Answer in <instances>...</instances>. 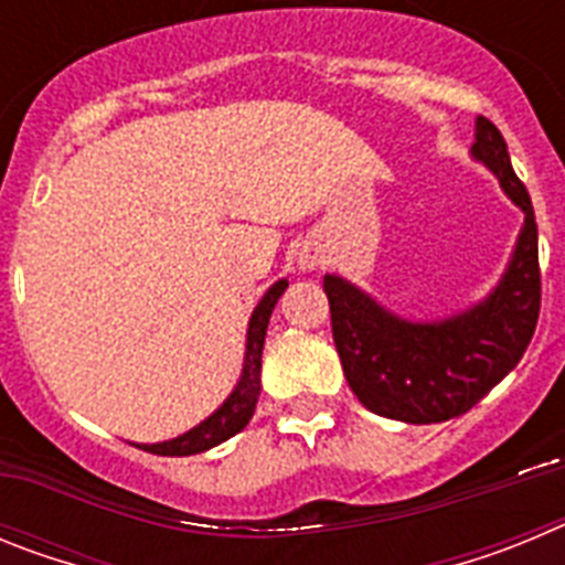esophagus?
<instances>
[{"instance_id":"34e87169","label":"esophagus","mask_w":565,"mask_h":565,"mask_svg":"<svg viewBox=\"0 0 565 565\" xmlns=\"http://www.w3.org/2000/svg\"><path fill=\"white\" fill-rule=\"evenodd\" d=\"M317 263H319L317 254H311V252L299 254V266H302V268H313V266H317Z\"/></svg>"}]
</instances>
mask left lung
Masks as SVG:
<instances>
[{
  "instance_id": "left-lung-1",
  "label": "left lung",
  "mask_w": 565,
  "mask_h": 565,
  "mask_svg": "<svg viewBox=\"0 0 565 565\" xmlns=\"http://www.w3.org/2000/svg\"><path fill=\"white\" fill-rule=\"evenodd\" d=\"M472 158L498 174L523 209L507 274L483 302L441 322H407L348 279L326 274L331 328L351 391L371 413L436 424L476 407L532 342L541 313V266L532 198L512 169L507 141L489 118L476 121Z\"/></svg>"
}]
</instances>
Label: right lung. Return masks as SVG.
<instances>
[{"mask_svg":"<svg viewBox=\"0 0 565 565\" xmlns=\"http://www.w3.org/2000/svg\"><path fill=\"white\" fill-rule=\"evenodd\" d=\"M286 288L288 279L274 282L266 291V297L259 299L257 308H254L252 319H248L243 373H239V382L232 391V396H228L206 422H201L198 427L183 433V436L161 444H138L141 450L154 452V456H194V452L212 450V447H217V444L226 441V438L237 436V433L252 422L259 396V367H263V342H266L268 319H271L274 306H277V299L282 297Z\"/></svg>","mask_w":565,"mask_h":565,"instance_id":"1","label":"right lung"}]
</instances>
